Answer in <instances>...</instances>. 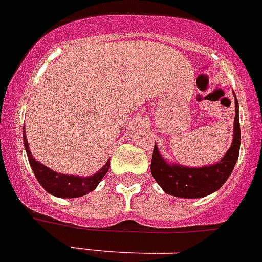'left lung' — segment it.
Returning <instances> with one entry per match:
<instances>
[{
    "mask_svg": "<svg viewBox=\"0 0 262 262\" xmlns=\"http://www.w3.org/2000/svg\"><path fill=\"white\" fill-rule=\"evenodd\" d=\"M235 111L232 145L224 155L223 159L214 165L203 166V168L169 165L155 145L151 161V173L155 181L163 187L166 194L181 196V198H202L223 186L239 159L240 123L237 99H235Z\"/></svg>",
    "mask_w": 262,
    "mask_h": 262,
    "instance_id": "obj_1",
    "label": "left lung"
}]
</instances>
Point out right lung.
<instances>
[{"label":"right lung","instance_id":"obj_1","mask_svg":"<svg viewBox=\"0 0 262 262\" xmlns=\"http://www.w3.org/2000/svg\"><path fill=\"white\" fill-rule=\"evenodd\" d=\"M23 143H25V148H26L29 163L34 173H35V177L39 184L45 187L46 191H48L52 195L60 196V198H76V196H82L90 191H93L98 186L101 180L105 177L108 170V166H110V163L107 161L99 172L90 176V177L61 174V173H57L52 169L47 168L32 157L25 129H23Z\"/></svg>","mask_w":262,"mask_h":262}]
</instances>
